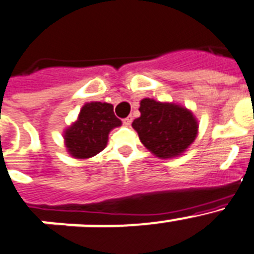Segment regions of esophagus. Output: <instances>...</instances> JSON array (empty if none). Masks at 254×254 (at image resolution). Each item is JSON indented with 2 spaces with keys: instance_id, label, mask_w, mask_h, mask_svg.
Instances as JSON below:
<instances>
[{
  "instance_id": "1",
  "label": "esophagus",
  "mask_w": 254,
  "mask_h": 254,
  "mask_svg": "<svg viewBox=\"0 0 254 254\" xmlns=\"http://www.w3.org/2000/svg\"><path fill=\"white\" fill-rule=\"evenodd\" d=\"M132 122V118L131 116H127V118H125L124 120H123V123H124V125H127V127H129L130 124H131Z\"/></svg>"
}]
</instances>
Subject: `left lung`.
Masks as SVG:
<instances>
[{
	"label": "left lung",
	"instance_id": "8db88e82",
	"mask_svg": "<svg viewBox=\"0 0 254 254\" xmlns=\"http://www.w3.org/2000/svg\"><path fill=\"white\" fill-rule=\"evenodd\" d=\"M139 111L140 116L131 127L144 147L158 158L180 157L197 136V119L182 105L145 97L140 101Z\"/></svg>",
	"mask_w": 254,
	"mask_h": 254
}]
</instances>
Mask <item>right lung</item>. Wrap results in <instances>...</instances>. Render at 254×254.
<instances>
[{
  "label": "right lung",
  "mask_w": 254,
  "mask_h": 254,
  "mask_svg": "<svg viewBox=\"0 0 254 254\" xmlns=\"http://www.w3.org/2000/svg\"><path fill=\"white\" fill-rule=\"evenodd\" d=\"M118 127H122V120L114 114L113 105L87 102L82 106L76 122L63 132L65 149L73 158H91L106 148L109 134Z\"/></svg>",
  "instance_id": "obj_1"
}]
</instances>
